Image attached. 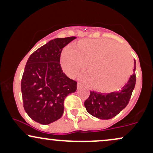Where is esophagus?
Returning a JSON list of instances; mask_svg holds the SVG:
<instances>
[{"label": "esophagus", "mask_w": 153, "mask_h": 153, "mask_svg": "<svg viewBox=\"0 0 153 153\" xmlns=\"http://www.w3.org/2000/svg\"><path fill=\"white\" fill-rule=\"evenodd\" d=\"M81 87H82V84L80 83V82H78V85H77V88L80 89V88H81Z\"/></svg>", "instance_id": "1"}]
</instances>
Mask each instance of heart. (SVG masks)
<instances>
[{
	"label": "heart",
	"instance_id": "heart-1",
	"mask_svg": "<svg viewBox=\"0 0 153 153\" xmlns=\"http://www.w3.org/2000/svg\"><path fill=\"white\" fill-rule=\"evenodd\" d=\"M84 78L94 88L102 92L119 89L125 83L132 69L131 57L118 43L107 39H83L77 49L66 47L62 56L63 71L74 76L83 71Z\"/></svg>",
	"mask_w": 153,
	"mask_h": 153
}]
</instances>
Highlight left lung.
I'll use <instances>...</instances> for the list:
<instances>
[{"label":"left lung","instance_id":"8db88e82","mask_svg":"<svg viewBox=\"0 0 153 153\" xmlns=\"http://www.w3.org/2000/svg\"><path fill=\"white\" fill-rule=\"evenodd\" d=\"M135 64L134 60L133 74L121 90L108 94L90 91V96L84 102V106L91 115L100 119H110L127 106L136 82Z\"/></svg>","mask_w":153,"mask_h":153}]
</instances>
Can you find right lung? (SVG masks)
Returning a JSON list of instances; mask_svg holds the SVG:
<instances>
[{"label": "right lung", "mask_w": 153, "mask_h": 153, "mask_svg": "<svg viewBox=\"0 0 153 153\" xmlns=\"http://www.w3.org/2000/svg\"><path fill=\"white\" fill-rule=\"evenodd\" d=\"M75 36L56 38L39 47L28 59L21 89L25 111L31 119L49 124L62 117L64 100L77 89L60 65L62 49Z\"/></svg>", "instance_id": "1"}]
</instances>
